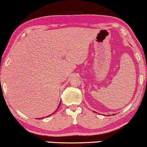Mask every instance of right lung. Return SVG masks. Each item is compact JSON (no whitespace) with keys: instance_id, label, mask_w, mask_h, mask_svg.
<instances>
[{"instance_id":"1","label":"right lung","mask_w":147,"mask_h":147,"mask_svg":"<svg viewBox=\"0 0 147 147\" xmlns=\"http://www.w3.org/2000/svg\"><path fill=\"white\" fill-rule=\"evenodd\" d=\"M59 105H60V103L59 104ZM59 106H58V108H59ZM53 114H54V113H53Z\"/></svg>"}]
</instances>
